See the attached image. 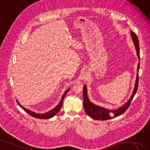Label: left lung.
Wrapping results in <instances>:
<instances>
[{
	"label": "left lung",
	"mask_w": 150,
	"mask_h": 150,
	"mask_svg": "<svg viewBox=\"0 0 150 150\" xmlns=\"http://www.w3.org/2000/svg\"><path fill=\"white\" fill-rule=\"evenodd\" d=\"M132 38L133 40V42L134 43L135 48L136 50V53L138 57V59H140L139 57V41L138 38H137L136 35L133 31L131 32ZM139 62L137 66V77L135 83V86L134 89V91L132 93V95H131L130 99H129L127 102L125 103L122 107H120L117 110H110L108 109L105 108L103 107L98 106L94 103H91L87 95V89L86 85H84L83 86V106L84 110L86 112L88 115L90 116L91 118L98 120H108L112 118H115L116 117H118L127 110V109L129 108V105L131 103L132 100L134 98V95L136 93V91L138 88V83H139Z\"/></svg>",
	"instance_id": "obj_1"
}]
</instances>
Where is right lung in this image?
<instances>
[{
  "mask_svg": "<svg viewBox=\"0 0 150 150\" xmlns=\"http://www.w3.org/2000/svg\"><path fill=\"white\" fill-rule=\"evenodd\" d=\"M69 90H70V88H69L65 92H64V93L63 96H62V98H61V100L60 101V102L58 104V105H57V106L54 108L52 109V110L48 111L46 113H44V114H38V113H35L34 112H32L30 110H28V109L25 108V107H23L22 105H20V103L18 102V101L17 100H16V101H17V102H18V103L19 106L21 107L26 113H28V114L31 115L32 117H35V118L40 119H50V118H52V117H53L59 112V110H60V108H62L64 97H65V96L66 95V94L67 93V92L69 91Z\"/></svg>",
  "mask_w": 150,
  "mask_h": 150,
  "instance_id": "add662e5",
  "label": "right lung"
}]
</instances>
